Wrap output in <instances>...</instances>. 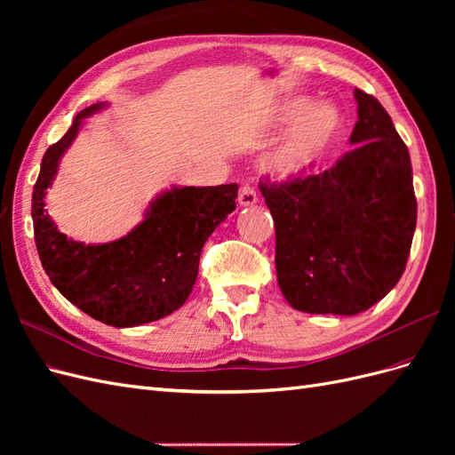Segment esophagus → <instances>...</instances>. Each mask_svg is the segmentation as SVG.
I'll use <instances>...</instances> for the list:
<instances>
[{
    "label": "esophagus",
    "instance_id": "34e87169",
    "mask_svg": "<svg viewBox=\"0 0 455 455\" xmlns=\"http://www.w3.org/2000/svg\"><path fill=\"white\" fill-rule=\"evenodd\" d=\"M256 201H258V196H256L254 188L251 184H243L239 188V204L252 206V204H256Z\"/></svg>",
    "mask_w": 455,
    "mask_h": 455
}]
</instances>
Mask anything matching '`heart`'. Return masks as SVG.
<instances>
[{
    "label": "heart",
    "mask_w": 455,
    "mask_h": 455,
    "mask_svg": "<svg viewBox=\"0 0 455 455\" xmlns=\"http://www.w3.org/2000/svg\"><path fill=\"white\" fill-rule=\"evenodd\" d=\"M296 118L299 121L294 123L291 132L266 157V169L283 180L306 176L319 169L336 146L343 127L341 114L332 104L311 108V100L307 99L286 102L275 121L279 125H288Z\"/></svg>",
    "instance_id": "1"
}]
</instances>
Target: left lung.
Wrapping results in <instances>:
<instances>
[{
  "label": "left lung",
  "instance_id": "8db88e82",
  "mask_svg": "<svg viewBox=\"0 0 455 455\" xmlns=\"http://www.w3.org/2000/svg\"><path fill=\"white\" fill-rule=\"evenodd\" d=\"M355 146L319 174L259 191L275 222V267L298 311L356 315L403 277L418 203L408 148L371 94L355 89Z\"/></svg>",
  "mask_w": 455,
  "mask_h": 455
}]
</instances>
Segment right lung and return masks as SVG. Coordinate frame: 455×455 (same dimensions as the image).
<instances>
[{
    "label": "right lung",
    "mask_w": 455,
    "mask_h": 455,
    "mask_svg": "<svg viewBox=\"0 0 455 455\" xmlns=\"http://www.w3.org/2000/svg\"><path fill=\"white\" fill-rule=\"evenodd\" d=\"M104 106L79 112L45 151L32 194V220L41 266L59 292L92 319L125 328L159 321L184 306L197 279L203 244L235 211L239 186L172 188L149 204L125 237L104 244L68 239L45 211V191L81 123Z\"/></svg>",
    "instance_id": "add662e5"
}]
</instances>
